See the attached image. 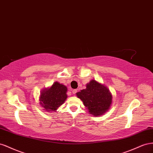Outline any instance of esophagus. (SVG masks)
<instances>
[{
	"instance_id": "esophagus-1",
	"label": "esophagus",
	"mask_w": 153,
	"mask_h": 153,
	"mask_svg": "<svg viewBox=\"0 0 153 153\" xmlns=\"http://www.w3.org/2000/svg\"><path fill=\"white\" fill-rule=\"evenodd\" d=\"M77 90L74 89V90H72V94H76V93L77 92Z\"/></svg>"
}]
</instances>
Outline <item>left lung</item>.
I'll return each instance as SVG.
<instances>
[{"label": "left lung", "instance_id": "8db88e82", "mask_svg": "<svg viewBox=\"0 0 153 153\" xmlns=\"http://www.w3.org/2000/svg\"><path fill=\"white\" fill-rule=\"evenodd\" d=\"M90 114L94 117L103 115L112 104V94L107 86L95 79L86 85V88L76 93Z\"/></svg>", "mask_w": 153, "mask_h": 153}]
</instances>
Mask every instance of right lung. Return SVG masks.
Instances as JSON below:
<instances>
[{"label": "right lung", "mask_w": 153, "mask_h": 153, "mask_svg": "<svg viewBox=\"0 0 153 153\" xmlns=\"http://www.w3.org/2000/svg\"><path fill=\"white\" fill-rule=\"evenodd\" d=\"M67 87L56 81L49 88L43 89L39 97L40 106L47 112L56 111L67 98Z\"/></svg>", "instance_id": "right-lung-1"}]
</instances>
